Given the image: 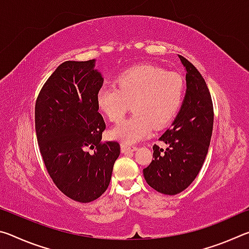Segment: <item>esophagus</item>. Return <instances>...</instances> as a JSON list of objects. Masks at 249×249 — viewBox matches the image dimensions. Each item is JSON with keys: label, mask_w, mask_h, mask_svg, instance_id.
Instances as JSON below:
<instances>
[{"label": "esophagus", "mask_w": 249, "mask_h": 249, "mask_svg": "<svg viewBox=\"0 0 249 249\" xmlns=\"http://www.w3.org/2000/svg\"><path fill=\"white\" fill-rule=\"evenodd\" d=\"M135 150H137V147L128 146V145H126V144H121V151L123 154L129 153V151H135Z\"/></svg>", "instance_id": "obj_1"}]
</instances>
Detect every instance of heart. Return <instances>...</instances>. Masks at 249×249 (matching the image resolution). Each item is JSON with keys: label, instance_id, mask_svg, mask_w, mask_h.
I'll return each instance as SVG.
<instances>
[{"label": "heart", "instance_id": "b5f03b06", "mask_svg": "<svg viewBox=\"0 0 249 249\" xmlns=\"http://www.w3.org/2000/svg\"><path fill=\"white\" fill-rule=\"evenodd\" d=\"M183 91L181 75L154 65H138L122 72L116 87L101 88L96 104L111 122H120L132 105L134 115L109 129L108 136L123 144H135L174 120Z\"/></svg>", "mask_w": 249, "mask_h": 249}]
</instances>
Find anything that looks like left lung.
I'll list each match as a JSON object with an SVG mask.
<instances>
[{"instance_id":"8db88e82","label":"left lung","mask_w":249,"mask_h":249,"mask_svg":"<svg viewBox=\"0 0 249 249\" xmlns=\"http://www.w3.org/2000/svg\"><path fill=\"white\" fill-rule=\"evenodd\" d=\"M185 70L187 89L178 114L159 138L168 146L154 145L150 165L145 168L146 182L156 191L175 196L196 178L208 155L213 130V104L203 77L190 61L178 54Z\"/></svg>"}]
</instances>
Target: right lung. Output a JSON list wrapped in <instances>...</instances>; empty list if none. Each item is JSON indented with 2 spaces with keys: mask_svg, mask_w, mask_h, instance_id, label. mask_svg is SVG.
Masks as SVG:
<instances>
[{
  "mask_svg": "<svg viewBox=\"0 0 249 249\" xmlns=\"http://www.w3.org/2000/svg\"><path fill=\"white\" fill-rule=\"evenodd\" d=\"M94 67L95 59L61 64L35 105L37 142L48 174L64 195L81 203L107 191L121 153L119 142H101L105 123L96 95L103 78Z\"/></svg>",
  "mask_w": 249,
  "mask_h": 249,
  "instance_id": "right-lung-1",
  "label": "right lung"
}]
</instances>
